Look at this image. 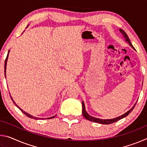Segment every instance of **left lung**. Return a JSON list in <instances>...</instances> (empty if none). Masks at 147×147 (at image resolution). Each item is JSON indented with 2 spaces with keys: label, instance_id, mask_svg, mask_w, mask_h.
Listing matches in <instances>:
<instances>
[{
  "label": "left lung",
  "instance_id": "left-lung-1",
  "mask_svg": "<svg viewBox=\"0 0 147 147\" xmlns=\"http://www.w3.org/2000/svg\"><path fill=\"white\" fill-rule=\"evenodd\" d=\"M120 30V32H121L122 34H123V35L124 37V38H125V40L128 42V43H129V45L132 47V48L135 50V49H134V47H133L132 45H131V42L130 41V39H129L128 37V35L126 34L125 33V32H124V30H123L122 29H120L119 30ZM137 103V102H136ZM136 103L134 104V106L131 108L130 110L128 111L127 112L125 113L124 114H123V115H122L121 116L118 117H116V118H114V119H98V118H95V117H91L89 115V114L86 112V108H85V104H84V102H82V114L84 117H85L86 119H88V120L89 121H91L92 122H94V123H100V124H111V123H115V122L118 121L119 120H121V119H122L124 117H126L127 115H129V113H130L131 112V111L133 110L134 108H135L136 106Z\"/></svg>",
  "mask_w": 147,
  "mask_h": 147
}]
</instances>
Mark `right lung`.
Here are the masks:
<instances>
[{"label": "right lung", "instance_id": "right-lung-1", "mask_svg": "<svg viewBox=\"0 0 147 147\" xmlns=\"http://www.w3.org/2000/svg\"><path fill=\"white\" fill-rule=\"evenodd\" d=\"M8 54H9V51H8V54H7V56H6V59H5V64H4V73H5V76H6V63H7V59H8ZM10 97H11V100H12V101H13V102L15 104V105H16L17 107H18V108L20 109V110H21L22 112H23L24 115H26L27 117H30V118H32V119H39V118H38V117H34V116H32V115H30V114H28V113H26L25 111H24L23 109H21L19 108V107L17 105V104H16V102H14V100H13V98H11V95H10ZM54 117H49V118H47L48 119H53V118H54Z\"/></svg>", "mask_w": 147, "mask_h": 147}]
</instances>
